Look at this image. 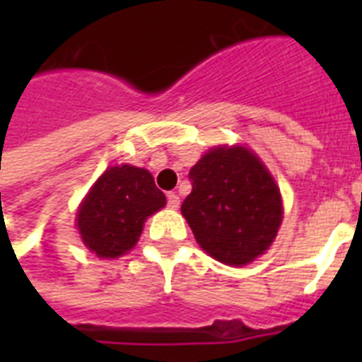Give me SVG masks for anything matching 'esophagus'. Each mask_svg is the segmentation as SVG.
<instances>
[{
  "instance_id": "34e87169",
  "label": "esophagus",
  "mask_w": 362,
  "mask_h": 362,
  "mask_svg": "<svg viewBox=\"0 0 362 362\" xmlns=\"http://www.w3.org/2000/svg\"><path fill=\"white\" fill-rule=\"evenodd\" d=\"M167 206H169L170 210L178 209V206H180V197H178L176 193H169V195H167Z\"/></svg>"
}]
</instances>
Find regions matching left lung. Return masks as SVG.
Listing matches in <instances>:
<instances>
[{"instance_id": "8db88e82", "label": "left lung", "mask_w": 362, "mask_h": 362, "mask_svg": "<svg viewBox=\"0 0 362 362\" xmlns=\"http://www.w3.org/2000/svg\"><path fill=\"white\" fill-rule=\"evenodd\" d=\"M182 216L216 261L242 267L269 250L281 226L280 189L246 146L210 148L189 170Z\"/></svg>"}]
</instances>
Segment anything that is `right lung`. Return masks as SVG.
I'll return each mask as SVG.
<instances>
[{
	"label": "right lung",
	"mask_w": 362,
	"mask_h": 362,
	"mask_svg": "<svg viewBox=\"0 0 362 362\" xmlns=\"http://www.w3.org/2000/svg\"><path fill=\"white\" fill-rule=\"evenodd\" d=\"M165 203L146 169L118 165L105 170L84 197L76 227L84 246L98 257H120L136 244L148 216Z\"/></svg>",
	"instance_id": "obj_1"
}]
</instances>
